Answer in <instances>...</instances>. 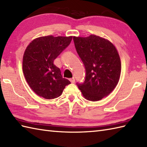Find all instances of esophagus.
<instances>
[{
  "mask_svg": "<svg viewBox=\"0 0 147 147\" xmlns=\"http://www.w3.org/2000/svg\"><path fill=\"white\" fill-rule=\"evenodd\" d=\"M69 80H70L71 83H74V82H75V79H74V78H71Z\"/></svg>",
  "mask_w": 147,
  "mask_h": 147,
  "instance_id": "esophagus-1",
  "label": "esophagus"
}]
</instances>
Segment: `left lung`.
<instances>
[{"mask_svg":"<svg viewBox=\"0 0 147 147\" xmlns=\"http://www.w3.org/2000/svg\"><path fill=\"white\" fill-rule=\"evenodd\" d=\"M76 51L85 65V82L78 84L83 96L98 101L108 96L120 78L121 63L115 47L107 39L95 35L73 36Z\"/></svg>","mask_w":147,"mask_h":147,"instance_id":"8db88e82","label":"left lung"}]
</instances>
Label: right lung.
Instances as JSON below:
<instances>
[{
    "instance_id": "add662e5",
    "label": "right lung",
    "mask_w": 147,
    "mask_h": 147,
    "mask_svg": "<svg viewBox=\"0 0 147 147\" xmlns=\"http://www.w3.org/2000/svg\"><path fill=\"white\" fill-rule=\"evenodd\" d=\"M72 38V36H40L27 46L23 57V71L28 84L37 95L45 99L57 98L71 83L62 78L54 61Z\"/></svg>"
}]
</instances>
